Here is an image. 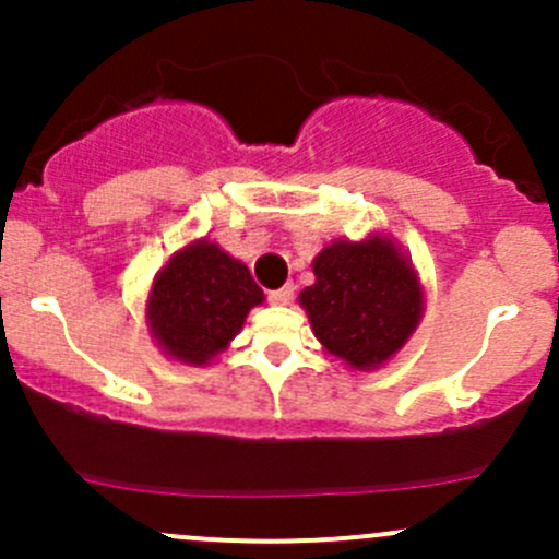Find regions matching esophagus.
<instances>
[{
	"mask_svg": "<svg viewBox=\"0 0 559 559\" xmlns=\"http://www.w3.org/2000/svg\"><path fill=\"white\" fill-rule=\"evenodd\" d=\"M292 297H295V286H292V284L281 286V289H270L267 292V300L273 302V306H289Z\"/></svg>",
	"mask_w": 559,
	"mask_h": 559,
	"instance_id": "34e87169",
	"label": "esophagus"
}]
</instances>
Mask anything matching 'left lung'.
<instances>
[{"label":"left lung","instance_id":"8db88e82","mask_svg":"<svg viewBox=\"0 0 559 559\" xmlns=\"http://www.w3.org/2000/svg\"><path fill=\"white\" fill-rule=\"evenodd\" d=\"M313 275L300 306L321 346L354 370L381 368L425 311L414 264L384 235L335 240L313 259Z\"/></svg>","mask_w":559,"mask_h":559}]
</instances>
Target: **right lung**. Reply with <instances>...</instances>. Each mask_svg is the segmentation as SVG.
Instances as JSON below:
<instances>
[{
	"mask_svg": "<svg viewBox=\"0 0 559 559\" xmlns=\"http://www.w3.org/2000/svg\"><path fill=\"white\" fill-rule=\"evenodd\" d=\"M262 300L246 264L202 238L173 253L156 273L145 319L167 357L207 365L243 330L248 311Z\"/></svg>",
	"mask_w": 559,
	"mask_h": 559,
	"instance_id": "right-lung-1",
	"label": "right lung"
}]
</instances>
